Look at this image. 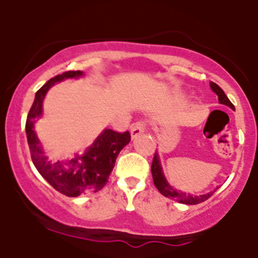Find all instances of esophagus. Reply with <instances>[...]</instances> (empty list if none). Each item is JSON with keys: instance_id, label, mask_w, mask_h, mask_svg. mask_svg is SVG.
Listing matches in <instances>:
<instances>
[{"instance_id": "1", "label": "esophagus", "mask_w": 258, "mask_h": 258, "mask_svg": "<svg viewBox=\"0 0 258 258\" xmlns=\"http://www.w3.org/2000/svg\"><path fill=\"white\" fill-rule=\"evenodd\" d=\"M146 130V122L145 121H137L131 126V135L132 137H136L139 135L144 134Z\"/></svg>"}]
</instances>
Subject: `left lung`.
Masks as SVG:
<instances>
[{"mask_svg": "<svg viewBox=\"0 0 258 258\" xmlns=\"http://www.w3.org/2000/svg\"><path fill=\"white\" fill-rule=\"evenodd\" d=\"M211 88H212L213 92L218 96V101H220V103L228 106V107H231L232 110H235V106H233L232 102L228 100V97L225 95V92H223V90L220 87V86L216 85L215 82H211ZM151 172H152L153 183H155V186L157 187L160 194H162L163 196L168 197V199L176 200V201H178L179 204H186V205L201 204V202L209 200L213 195V192H215V191L210 192V194L202 195V196H192V195H186L183 194V192H178L177 189L172 188V187L168 184V182L166 181L165 176H163L157 152H155V155H153L152 165H151Z\"/></svg>", "mask_w": 258, "mask_h": 258, "instance_id": "obj_1", "label": "left lung"}]
</instances>
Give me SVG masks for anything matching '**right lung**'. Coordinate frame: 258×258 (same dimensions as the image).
I'll return each instance as SVG.
<instances>
[{
  "label": "right lung",
  "mask_w": 258,
  "mask_h": 258,
  "mask_svg": "<svg viewBox=\"0 0 258 258\" xmlns=\"http://www.w3.org/2000/svg\"><path fill=\"white\" fill-rule=\"evenodd\" d=\"M80 76H82L81 71H67L48 80L36 92L35 101L26 119V135L33 165L54 189L69 197H77L82 194L102 189L112 172L119 151L131 141L128 131L117 132L105 130L83 156L76 155L72 160L64 162H51L46 157L33 131L35 118L42 114L43 98L52 85L64 79Z\"/></svg>",
  "instance_id": "add662e5"
}]
</instances>
